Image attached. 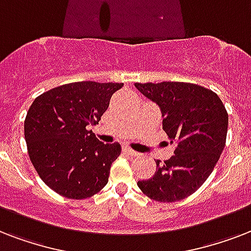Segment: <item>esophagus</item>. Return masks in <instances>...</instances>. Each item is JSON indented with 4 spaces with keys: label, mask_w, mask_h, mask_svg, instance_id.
I'll return each mask as SVG.
<instances>
[{
    "label": "esophagus",
    "mask_w": 251,
    "mask_h": 251,
    "mask_svg": "<svg viewBox=\"0 0 251 251\" xmlns=\"http://www.w3.org/2000/svg\"><path fill=\"white\" fill-rule=\"evenodd\" d=\"M122 151H124L125 153H127V155H130V156H138V155H139L137 151H134V150H131L129 146H126V145L122 146Z\"/></svg>",
    "instance_id": "34e87169"
}]
</instances>
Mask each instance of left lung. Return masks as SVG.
<instances>
[{"instance_id": "1", "label": "left lung", "mask_w": 251, "mask_h": 251, "mask_svg": "<svg viewBox=\"0 0 251 251\" xmlns=\"http://www.w3.org/2000/svg\"><path fill=\"white\" fill-rule=\"evenodd\" d=\"M142 94L160 106L163 129L175 155L138 187L157 202H177L198 190L212 173L228 131V113L214 91L186 82L135 83Z\"/></svg>"}]
</instances>
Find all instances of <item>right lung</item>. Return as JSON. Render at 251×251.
<instances>
[{"label": "right lung", "mask_w": 251, "mask_h": 251, "mask_svg": "<svg viewBox=\"0 0 251 251\" xmlns=\"http://www.w3.org/2000/svg\"><path fill=\"white\" fill-rule=\"evenodd\" d=\"M124 83L74 82L37 96L25 120L29 160L57 194L86 199L108 183L120 143L104 145L86 126L96 125Z\"/></svg>", "instance_id": "right-lung-1"}]
</instances>
